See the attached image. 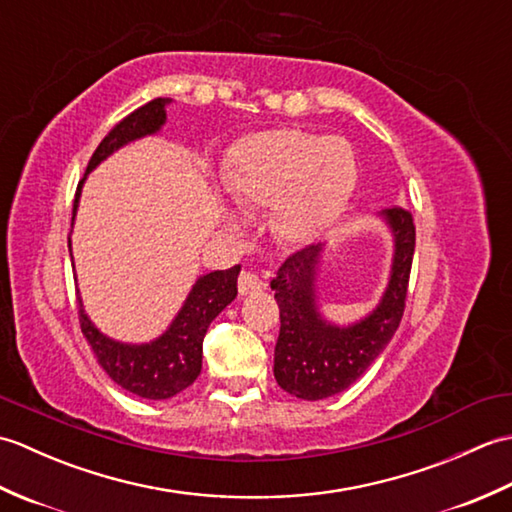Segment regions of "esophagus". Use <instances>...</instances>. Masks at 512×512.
Masks as SVG:
<instances>
[{
    "instance_id": "esophagus-1",
    "label": "esophagus",
    "mask_w": 512,
    "mask_h": 512,
    "mask_svg": "<svg viewBox=\"0 0 512 512\" xmlns=\"http://www.w3.org/2000/svg\"><path fill=\"white\" fill-rule=\"evenodd\" d=\"M237 288H239V292H242V295H253V292H262L266 288V281L259 275L250 273V270H246V273L239 275Z\"/></svg>"
}]
</instances>
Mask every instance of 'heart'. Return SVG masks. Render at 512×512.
Listing matches in <instances>:
<instances>
[{
  "label": "heart",
  "mask_w": 512,
  "mask_h": 512,
  "mask_svg": "<svg viewBox=\"0 0 512 512\" xmlns=\"http://www.w3.org/2000/svg\"><path fill=\"white\" fill-rule=\"evenodd\" d=\"M356 176L347 140L277 129L235 151L224 191L242 211L273 209V226L284 242L310 244L339 220Z\"/></svg>",
  "instance_id": "heart-1"
}]
</instances>
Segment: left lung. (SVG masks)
I'll return each instance as SVG.
<instances>
[{"label": "left lung", "mask_w": 512, "mask_h": 512, "mask_svg": "<svg viewBox=\"0 0 512 512\" xmlns=\"http://www.w3.org/2000/svg\"><path fill=\"white\" fill-rule=\"evenodd\" d=\"M394 235V259L387 288L365 319L336 325L323 319L317 297V275L323 244L290 255L270 281L279 303V339L275 345V378L279 387L301 400H323L341 394L372 365L398 330L416 248L413 217L402 206L378 213Z\"/></svg>", "instance_id": "obj_1"}]
</instances>
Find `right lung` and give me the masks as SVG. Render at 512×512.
Instances as JSON below:
<instances>
[{"instance_id":"obj_1","label":"right lung","mask_w":512,"mask_h":512,"mask_svg":"<svg viewBox=\"0 0 512 512\" xmlns=\"http://www.w3.org/2000/svg\"><path fill=\"white\" fill-rule=\"evenodd\" d=\"M171 99H154L147 105L138 107L136 112L125 116L110 134H107L101 145L90 158L88 171L76 187L72 224L79 209V198L83 182L88 173L96 169L101 162L112 156L116 149L134 143L138 138L158 134L167 121L165 107ZM70 257H72V242ZM237 275L239 266L228 270H215V273L202 275L195 281L189 297L184 299L176 319L171 321L169 328L162 332L158 339L149 343H121L103 334L90 321L83 310V301L79 297V321L83 336L88 339L96 361L105 369L116 385L127 389L129 394H136L147 400H167L180 394L182 389L193 385V380L200 376L202 369V341L209 330L211 321L220 314L228 303L237 297Z\"/></svg>"}]
</instances>
